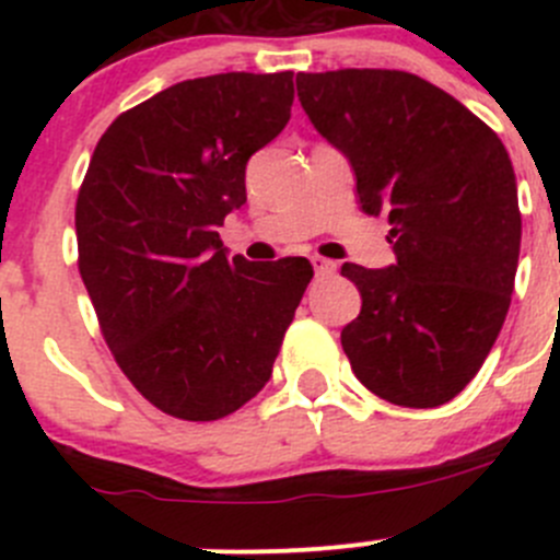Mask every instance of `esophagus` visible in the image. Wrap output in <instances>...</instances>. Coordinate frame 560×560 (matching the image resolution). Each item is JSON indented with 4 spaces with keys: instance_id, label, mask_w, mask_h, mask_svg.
<instances>
[{
    "instance_id": "34e87169",
    "label": "esophagus",
    "mask_w": 560,
    "mask_h": 560,
    "mask_svg": "<svg viewBox=\"0 0 560 560\" xmlns=\"http://www.w3.org/2000/svg\"><path fill=\"white\" fill-rule=\"evenodd\" d=\"M312 265H314L316 276H330L332 270H336V262H332V259H327V257H319V254H314Z\"/></svg>"
}]
</instances>
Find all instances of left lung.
I'll use <instances>...</instances> for the list:
<instances>
[{
  "label": "left lung",
  "instance_id": "1",
  "mask_svg": "<svg viewBox=\"0 0 560 560\" xmlns=\"http://www.w3.org/2000/svg\"><path fill=\"white\" fill-rule=\"evenodd\" d=\"M316 132L352 162L360 208L385 213L398 262H343L363 298L341 330L354 376L409 409L453 400L504 325L521 257V208L499 135L404 70L298 72Z\"/></svg>",
  "mask_w": 560,
  "mask_h": 560
}]
</instances>
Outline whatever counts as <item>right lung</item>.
Returning a JSON list of instances; mask_svg holds the SVG:
<instances>
[{"mask_svg": "<svg viewBox=\"0 0 560 560\" xmlns=\"http://www.w3.org/2000/svg\"><path fill=\"white\" fill-rule=\"evenodd\" d=\"M292 100V72L175 83L105 129L78 191V270L105 343L178 420H222L265 387L314 276L306 257H228L217 233Z\"/></svg>", "mask_w": 560, "mask_h": 560, "instance_id": "obj_1", "label": "right lung"}]
</instances>
